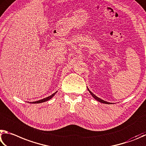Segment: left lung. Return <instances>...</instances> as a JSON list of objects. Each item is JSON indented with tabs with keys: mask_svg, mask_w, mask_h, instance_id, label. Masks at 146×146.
<instances>
[{
	"mask_svg": "<svg viewBox=\"0 0 146 146\" xmlns=\"http://www.w3.org/2000/svg\"><path fill=\"white\" fill-rule=\"evenodd\" d=\"M88 88V92H90V94H91L92 95V96L93 97V98L96 99V100H97L98 101H99V102H100V103H104V104H111V103H109V102H107V101H104V100H103V99H100L99 98H98V97H97L96 96H95L94 95V94L92 92L89 90L88 89V88Z\"/></svg>",
	"mask_w": 146,
	"mask_h": 146,
	"instance_id": "obj_1",
	"label": "left lung"
}]
</instances>
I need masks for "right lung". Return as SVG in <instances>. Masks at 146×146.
<instances>
[{
    "label": "right lung",
    "mask_w": 146,
    "mask_h": 146,
    "mask_svg": "<svg viewBox=\"0 0 146 146\" xmlns=\"http://www.w3.org/2000/svg\"><path fill=\"white\" fill-rule=\"evenodd\" d=\"M58 92V91H56V92L54 93L53 94H52V95L48 96V97H47V98H45L44 99H40V100H38V101H34V102H32V103H34V104H38V103H43V102H45V101H47L48 100H50V99L51 98H52L54 96L55 94Z\"/></svg>",
    "instance_id": "obj_1"
}]
</instances>
